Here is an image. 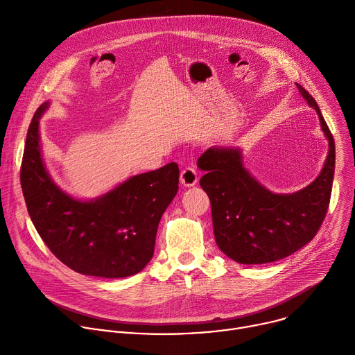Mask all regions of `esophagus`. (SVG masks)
<instances>
[{
    "label": "esophagus",
    "instance_id": "1",
    "mask_svg": "<svg viewBox=\"0 0 355 355\" xmlns=\"http://www.w3.org/2000/svg\"><path fill=\"white\" fill-rule=\"evenodd\" d=\"M198 182V173L193 167L187 166L185 168H182L181 171V184L185 187H192Z\"/></svg>",
    "mask_w": 355,
    "mask_h": 355
}]
</instances>
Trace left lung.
Listing matches in <instances>:
<instances>
[{
    "label": "left lung",
    "mask_w": 355,
    "mask_h": 355,
    "mask_svg": "<svg viewBox=\"0 0 355 355\" xmlns=\"http://www.w3.org/2000/svg\"><path fill=\"white\" fill-rule=\"evenodd\" d=\"M320 118L329 139V155L319 177L295 193H272L252 178L239 148L212 147L198 159L205 171L199 184L211 200L215 240L240 264H266L288 257L319 232L331 196L336 147L315 98L296 84Z\"/></svg>",
    "instance_id": "left-lung-1"
}]
</instances>
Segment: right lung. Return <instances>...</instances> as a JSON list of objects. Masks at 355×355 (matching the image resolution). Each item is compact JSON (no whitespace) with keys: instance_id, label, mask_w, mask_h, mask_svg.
I'll return each mask as SVG.
<instances>
[{"instance_id":"right-lung-1","label":"right lung","mask_w":355,"mask_h":355,"mask_svg":"<svg viewBox=\"0 0 355 355\" xmlns=\"http://www.w3.org/2000/svg\"><path fill=\"white\" fill-rule=\"evenodd\" d=\"M28 129L21 185L28 214L49 250L76 272L125 278L153 257L160 219L180 182L177 163L135 175L111 192L83 202L64 193L49 177L40 156L39 118Z\"/></svg>"}]
</instances>
